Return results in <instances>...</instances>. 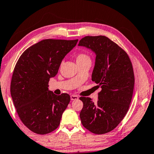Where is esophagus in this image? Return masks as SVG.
Masks as SVG:
<instances>
[{
    "mask_svg": "<svg viewBox=\"0 0 154 154\" xmlns=\"http://www.w3.org/2000/svg\"><path fill=\"white\" fill-rule=\"evenodd\" d=\"M78 98H79V97H78V96H77V95H74V94L71 95V100H77Z\"/></svg>",
    "mask_w": 154,
    "mask_h": 154,
    "instance_id": "1",
    "label": "esophagus"
}]
</instances>
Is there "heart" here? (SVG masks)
<instances>
[{
	"label": "heart",
	"mask_w": 154,
	"mask_h": 154,
	"mask_svg": "<svg viewBox=\"0 0 154 154\" xmlns=\"http://www.w3.org/2000/svg\"><path fill=\"white\" fill-rule=\"evenodd\" d=\"M90 60V59L89 58V56L85 54H79L76 57L77 62H83L85 60Z\"/></svg>",
	"instance_id": "heart-1"
}]
</instances>
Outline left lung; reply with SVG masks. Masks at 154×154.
<instances>
[{
    "label": "left lung",
    "mask_w": 154,
    "mask_h": 154,
    "mask_svg": "<svg viewBox=\"0 0 154 154\" xmlns=\"http://www.w3.org/2000/svg\"><path fill=\"white\" fill-rule=\"evenodd\" d=\"M78 46L95 54L92 80L102 90L96 103L89 97H80L83 103L80 119L92 133L102 134L113 130L126 116L134 85L133 68L128 54L105 36H87Z\"/></svg>",
    "instance_id": "1"
}]
</instances>
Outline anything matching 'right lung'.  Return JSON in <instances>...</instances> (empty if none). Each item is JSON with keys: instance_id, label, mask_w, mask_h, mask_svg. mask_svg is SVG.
Returning a JSON list of instances; mask_svg holds the SVG:
<instances>
[{"instance_id": "right-lung-1", "label": "right lung", "mask_w": 154, "mask_h": 154, "mask_svg": "<svg viewBox=\"0 0 154 154\" xmlns=\"http://www.w3.org/2000/svg\"><path fill=\"white\" fill-rule=\"evenodd\" d=\"M76 40L45 39L28 48L15 65L11 95L21 121L36 134L49 133L58 127L71 98L48 90L50 78L58 73L65 56Z\"/></svg>"}]
</instances>
